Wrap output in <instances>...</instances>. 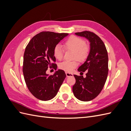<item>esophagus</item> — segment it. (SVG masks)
Here are the masks:
<instances>
[{
    "mask_svg": "<svg viewBox=\"0 0 131 131\" xmlns=\"http://www.w3.org/2000/svg\"><path fill=\"white\" fill-rule=\"evenodd\" d=\"M66 76L67 77H70V76H73V74L68 73V72H66Z\"/></svg>",
    "mask_w": 131,
    "mask_h": 131,
    "instance_id": "esophagus-1",
    "label": "esophagus"
}]
</instances>
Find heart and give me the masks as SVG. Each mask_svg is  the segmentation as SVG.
I'll list each match as a JSON object with an SVG mask.
<instances>
[{"mask_svg":"<svg viewBox=\"0 0 131 131\" xmlns=\"http://www.w3.org/2000/svg\"><path fill=\"white\" fill-rule=\"evenodd\" d=\"M65 50L74 51V58L84 62L88 58L90 50L89 45L86 43L84 39L75 35H71L63 43ZM53 53L58 60H62L64 56V50L62 46L57 45L54 47ZM78 65L77 60L73 61H64L59 64V68L68 72H72Z\"/></svg>","mask_w":131,"mask_h":131,"instance_id":"1","label":"heart"}]
</instances>
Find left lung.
Returning a JSON list of instances; mask_svg holds the SVG:
<instances>
[{"instance_id": "1", "label": "left lung", "mask_w": 131, "mask_h": 131, "mask_svg": "<svg viewBox=\"0 0 131 131\" xmlns=\"http://www.w3.org/2000/svg\"><path fill=\"white\" fill-rule=\"evenodd\" d=\"M75 34L88 39L90 51L86 61L78 69L81 73L87 71L86 77L74 75L76 82L73 92L78 100L90 101L100 93L106 82L108 74V52L103 41L94 33L85 30Z\"/></svg>"}]
</instances>
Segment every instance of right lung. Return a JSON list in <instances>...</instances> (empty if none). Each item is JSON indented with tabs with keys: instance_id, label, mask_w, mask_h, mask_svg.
Listing matches in <instances>:
<instances>
[{
	"instance_id": "1",
	"label": "right lung",
	"mask_w": 131,
	"mask_h": 131,
	"mask_svg": "<svg viewBox=\"0 0 131 131\" xmlns=\"http://www.w3.org/2000/svg\"><path fill=\"white\" fill-rule=\"evenodd\" d=\"M68 35L41 31L31 38L26 47L23 73L28 89L38 100L46 101L54 98L66 77L63 70L59 69L52 75L47 74L46 72L49 67H53L56 70L53 50Z\"/></svg>"
}]
</instances>
